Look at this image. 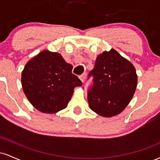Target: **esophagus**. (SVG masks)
Returning a JSON list of instances; mask_svg holds the SVG:
<instances>
[{
	"label": "esophagus",
	"mask_w": 160,
	"mask_h": 160,
	"mask_svg": "<svg viewBox=\"0 0 160 160\" xmlns=\"http://www.w3.org/2000/svg\"><path fill=\"white\" fill-rule=\"evenodd\" d=\"M79 78H80V80H81L82 82H85V79H86V74H81L79 76Z\"/></svg>",
	"instance_id": "34e87169"
}]
</instances>
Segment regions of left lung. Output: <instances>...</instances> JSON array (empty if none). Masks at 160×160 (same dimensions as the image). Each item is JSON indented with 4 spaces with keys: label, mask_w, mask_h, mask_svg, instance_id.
I'll list each match as a JSON object with an SVG mask.
<instances>
[{
    "label": "left lung",
    "mask_w": 160,
    "mask_h": 160,
    "mask_svg": "<svg viewBox=\"0 0 160 160\" xmlns=\"http://www.w3.org/2000/svg\"><path fill=\"white\" fill-rule=\"evenodd\" d=\"M90 76L93 86L87 97L90 109L104 117L120 114L136 89L138 76L134 65L111 49L97 56Z\"/></svg>",
    "instance_id": "obj_1"
}]
</instances>
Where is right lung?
<instances>
[{
    "mask_svg": "<svg viewBox=\"0 0 160 160\" xmlns=\"http://www.w3.org/2000/svg\"><path fill=\"white\" fill-rule=\"evenodd\" d=\"M73 66L58 52L41 51L27 62L22 72V86L33 107L45 113L67 107L74 89L82 82L72 74Z\"/></svg>",
    "mask_w": 160,
    "mask_h": 160,
    "instance_id": "add662e5",
    "label": "right lung"
}]
</instances>
